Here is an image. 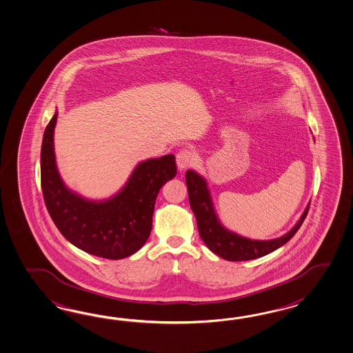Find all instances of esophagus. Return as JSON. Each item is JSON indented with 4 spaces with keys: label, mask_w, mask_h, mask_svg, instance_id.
<instances>
[{
    "label": "esophagus",
    "mask_w": 353,
    "mask_h": 353,
    "mask_svg": "<svg viewBox=\"0 0 353 353\" xmlns=\"http://www.w3.org/2000/svg\"><path fill=\"white\" fill-rule=\"evenodd\" d=\"M196 163V156L190 150H181L176 154V166L183 172Z\"/></svg>",
    "instance_id": "1"
}]
</instances>
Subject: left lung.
I'll return each mask as SVG.
<instances>
[{"mask_svg":"<svg viewBox=\"0 0 353 353\" xmlns=\"http://www.w3.org/2000/svg\"><path fill=\"white\" fill-rule=\"evenodd\" d=\"M185 183L188 187L190 208L197 220L199 236L211 252L228 261H248L274 252L287 243L297 233L307 216L308 203L296 225L288 233L275 239L257 241L236 234L226 229L217 217L206 179L194 170H187Z\"/></svg>","mask_w":353,"mask_h":353,"instance_id":"1","label":"left lung"}]
</instances>
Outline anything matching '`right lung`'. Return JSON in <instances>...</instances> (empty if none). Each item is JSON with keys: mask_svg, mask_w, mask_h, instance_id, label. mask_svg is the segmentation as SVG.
Listing matches in <instances>:
<instances>
[{"mask_svg": "<svg viewBox=\"0 0 353 353\" xmlns=\"http://www.w3.org/2000/svg\"><path fill=\"white\" fill-rule=\"evenodd\" d=\"M57 111L46 127L41 148V185L46 208L60 233L81 251L119 260L139 251L152 229L154 202L176 175L174 154L138 163L125 185L102 201L69 190L57 170L54 132Z\"/></svg>", "mask_w": 353, "mask_h": 353, "instance_id": "1", "label": "right lung"}]
</instances>
